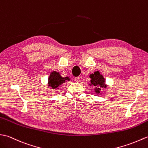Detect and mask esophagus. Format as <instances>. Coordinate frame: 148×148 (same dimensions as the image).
<instances>
[{
    "mask_svg": "<svg viewBox=\"0 0 148 148\" xmlns=\"http://www.w3.org/2000/svg\"><path fill=\"white\" fill-rule=\"evenodd\" d=\"M74 80L76 82H79L80 80V77H75L74 78Z\"/></svg>",
    "mask_w": 148,
    "mask_h": 148,
    "instance_id": "esophagus-1",
    "label": "esophagus"
}]
</instances>
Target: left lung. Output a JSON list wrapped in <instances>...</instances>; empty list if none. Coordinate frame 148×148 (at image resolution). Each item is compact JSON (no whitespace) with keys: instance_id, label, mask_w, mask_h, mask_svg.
Masks as SVG:
<instances>
[{"instance_id":"left-lung-1","label":"left lung","mask_w":148,"mask_h":148,"mask_svg":"<svg viewBox=\"0 0 148 148\" xmlns=\"http://www.w3.org/2000/svg\"><path fill=\"white\" fill-rule=\"evenodd\" d=\"M89 77L91 78L89 85L90 86L93 85L95 87L94 89L96 94L100 93L102 88H106L108 87L106 84V80L103 75L99 73V71H95L94 73L90 74Z\"/></svg>"}]
</instances>
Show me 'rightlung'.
I'll return each mask as SVG.
<instances>
[{
	"instance_id": "add662e5",
	"label": "right lung",
	"mask_w": 148,
	"mask_h": 148,
	"mask_svg": "<svg viewBox=\"0 0 148 148\" xmlns=\"http://www.w3.org/2000/svg\"><path fill=\"white\" fill-rule=\"evenodd\" d=\"M70 80V78L68 77H62L59 72L53 71L50 73L48 78V85L52 89H56V88L59 89L60 85Z\"/></svg>"
}]
</instances>
